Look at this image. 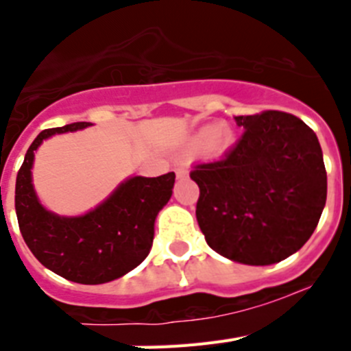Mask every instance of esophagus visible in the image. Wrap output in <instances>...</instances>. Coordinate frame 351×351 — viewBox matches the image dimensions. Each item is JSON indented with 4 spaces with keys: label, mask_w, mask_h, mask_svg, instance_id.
Here are the masks:
<instances>
[{
    "label": "esophagus",
    "mask_w": 351,
    "mask_h": 351,
    "mask_svg": "<svg viewBox=\"0 0 351 351\" xmlns=\"http://www.w3.org/2000/svg\"><path fill=\"white\" fill-rule=\"evenodd\" d=\"M176 176H178V179H186L188 178V169H184V167H179V169H176Z\"/></svg>",
    "instance_id": "esophagus-1"
}]
</instances>
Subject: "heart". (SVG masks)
Returning <instances> with one entry per match:
<instances>
[{
    "label": "heart",
    "mask_w": 351,
    "mask_h": 351,
    "mask_svg": "<svg viewBox=\"0 0 351 351\" xmlns=\"http://www.w3.org/2000/svg\"><path fill=\"white\" fill-rule=\"evenodd\" d=\"M200 141L202 142H209L213 145H221L223 142L226 141V133L223 128H216V126H209V128L204 130L200 133Z\"/></svg>",
    "instance_id": "heart-1"
}]
</instances>
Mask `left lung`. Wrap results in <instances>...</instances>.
Returning a JSON list of instances; mask_svg holds the SVG:
<instances>
[{
    "mask_svg": "<svg viewBox=\"0 0 351 351\" xmlns=\"http://www.w3.org/2000/svg\"><path fill=\"white\" fill-rule=\"evenodd\" d=\"M243 137L219 160L198 163L197 221L216 253L271 265L299 251L327 200L320 142L304 121L281 110L237 116Z\"/></svg>",
    "mask_w": 351,
    "mask_h": 351,
    "instance_id": "left-lung-1",
    "label": "left lung"
}]
</instances>
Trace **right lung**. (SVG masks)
<instances>
[{"mask_svg": "<svg viewBox=\"0 0 351 351\" xmlns=\"http://www.w3.org/2000/svg\"><path fill=\"white\" fill-rule=\"evenodd\" d=\"M89 125L71 123L40 132L17 172L15 213L24 243L43 267L73 283L101 285L125 276L149 255L154 221L172 197L176 173L130 178L84 216L52 214L40 204L31 182L35 151L56 133L75 132Z\"/></svg>", "mask_w": 351, "mask_h": 351, "instance_id": "1", "label": "right lung"}]
</instances>
